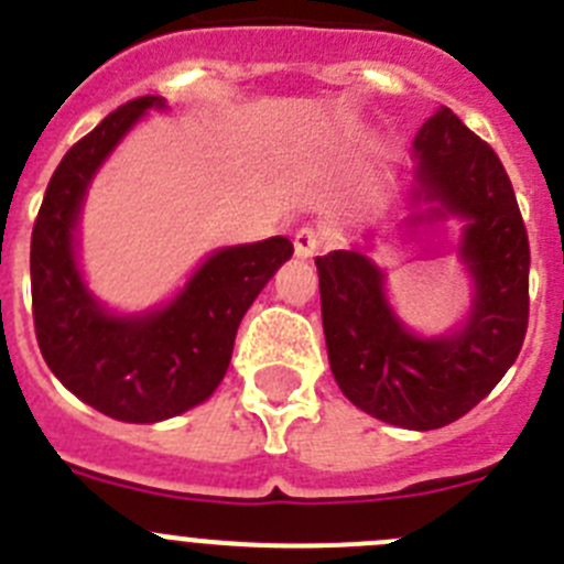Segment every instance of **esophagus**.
<instances>
[{
  "instance_id": "obj_1",
  "label": "esophagus",
  "mask_w": 564,
  "mask_h": 564,
  "mask_svg": "<svg viewBox=\"0 0 564 564\" xmlns=\"http://www.w3.org/2000/svg\"><path fill=\"white\" fill-rule=\"evenodd\" d=\"M322 242L324 237L316 226H302V229L296 231V237H293V248H296L299 260H310V257L322 248Z\"/></svg>"
}]
</instances>
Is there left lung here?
Returning <instances> with one entry per match:
<instances>
[{
  "label": "left lung",
  "instance_id": "obj_1",
  "mask_svg": "<svg viewBox=\"0 0 564 564\" xmlns=\"http://www.w3.org/2000/svg\"><path fill=\"white\" fill-rule=\"evenodd\" d=\"M413 200H433L411 224L456 215L473 276V307L456 333L422 338L397 318L386 276L358 248L318 257L329 369L360 411L411 431L444 427L473 411L518 360L529 327V235L498 153L451 108L413 139Z\"/></svg>",
  "mask_w": 564,
  "mask_h": 564
}]
</instances>
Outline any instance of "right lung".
<instances>
[{
    "label": "right lung",
    "instance_id": "right-lung-1",
    "mask_svg": "<svg viewBox=\"0 0 564 564\" xmlns=\"http://www.w3.org/2000/svg\"><path fill=\"white\" fill-rule=\"evenodd\" d=\"M148 108H164V100L137 97L72 144L46 184L30 240L33 322L46 366L86 405L137 425L209 400L246 310L293 254L288 237L220 248L173 302L142 316H113L91 296L75 254L83 198Z\"/></svg>",
    "mask_w": 564,
    "mask_h": 564
}]
</instances>
